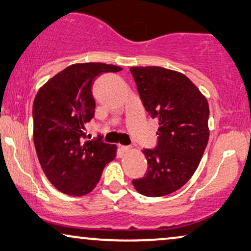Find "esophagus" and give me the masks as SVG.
<instances>
[{
    "instance_id": "1",
    "label": "esophagus",
    "mask_w": 251,
    "mask_h": 251,
    "mask_svg": "<svg viewBox=\"0 0 251 251\" xmlns=\"http://www.w3.org/2000/svg\"><path fill=\"white\" fill-rule=\"evenodd\" d=\"M119 149H121L122 152H128L130 150V147H126V146H119Z\"/></svg>"
}]
</instances>
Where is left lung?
I'll use <instances>...</instances> for the list:
<instances>
[{"label":"left lung","mask_w":251,"mask_h":251,"mask_svg":"<svg viewBox=\"0 0 251 251\" xmlns=\"http://www.w3.org/2000/svg\"><path fill=\"white\" fill-rule=\"evenodd\" d=\"M144 108L159 121L158 147L144 149L148 172L134 179L147 197H162L181 189L195 174L209 139V105L184 74L162 67H130Z\"/></svg>","instance_id":"1"}]
</instances>
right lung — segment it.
<instances>
[{"label": "right lung", "instance_id": "obj_1", "mask_svg": "<svg viewBox=\"0 0 251 251\" xmlns=\"http://www.w3.org/2000/svg\"><path fill=\"white\" fill-rule=\"evenodd\" d=\"M122 67L102 62L68 66L38 90L33 104V137L41 167L51 184L72 197L90 193L117 147L100 139L84 141L94 116L92 85L103 73Z\"/></svg>", "mask_w": 251, "mask_h": 251}]
</instances>
